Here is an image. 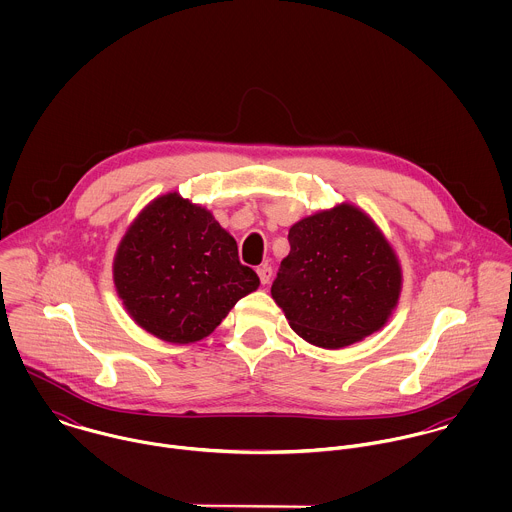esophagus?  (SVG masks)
Masks as SVG:
<instances>
[{"label": "esophagus", "instance_id": "esophagus-1", "mask_svg": "<svg viewBox=\"0 0 512 512\" xmlns=\"http://www.w3.org/2000/svg\"><path fill=\"white\" fill-rule=\"evenodd\" d=\"M256 272H258L260 282L266 286V284L270 282V278H272V268H270V266H260Z\"/></svg>", "mask_w": 512, "mask_h": 512}]
</instances>
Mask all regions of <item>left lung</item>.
Returning a JSON list of instances; mask_svg holds the SVG:
<instances>
[{"label":"left lung","instance_id":"1","mask_svg":"<svg viewBox=\"0 0 512 512\" xmlns=\"http://www.w3.org/2000/svg\"><path fill=\"white\" fill-rule=\"evenodd\" d=\"M288 240L272 297L301 339L343 349L388 323L402 292V266L361 207L341 203L297 220Z\"/></svg>","mask_w":512,"mask_h":512}]
</instances>
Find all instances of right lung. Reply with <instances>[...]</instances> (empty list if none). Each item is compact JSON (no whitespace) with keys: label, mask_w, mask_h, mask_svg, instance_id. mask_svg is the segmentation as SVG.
Returning <instances> with one entry per match:
<instances>
[{"label":"right lung","mask_w":512,"mask_h":512,"mask_svg":"<svg viewBox=\"0 0 512 512\" xmlns=\"http://www.w3.org/2000/svg\"><path fill=\"white\" fill-rule=\"evenodd\" d=\"M112 276L134 323L173 345L209 337L260 286L256 272L240 264L230 232L177 191L155 197L128 226Z\"/></svg>","instance_id":"right-lung-1"}]
</instances>
